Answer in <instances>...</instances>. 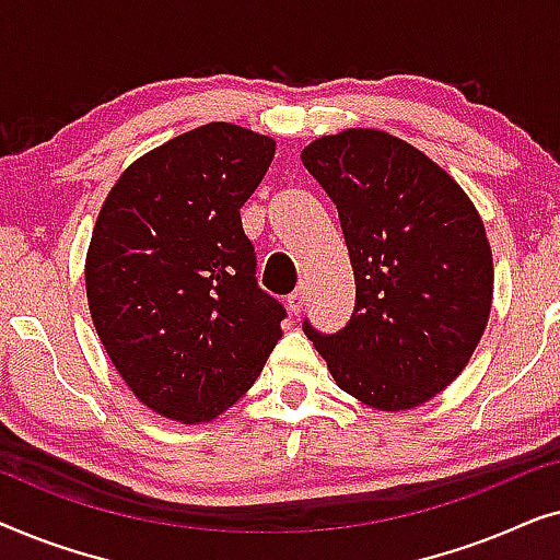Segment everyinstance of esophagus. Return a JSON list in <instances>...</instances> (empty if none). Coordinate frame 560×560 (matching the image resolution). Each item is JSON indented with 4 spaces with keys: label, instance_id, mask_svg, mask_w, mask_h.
I'll return each mask as SVG.
<instances>
[{
    "label": "esophagus",
    "instance_id": "esophagus-1",
    "mask_svg": "<svg viewBox=\"0 0 560 560\" xmlns=\"http://www.w3.org/2000/svg\"><path fill=\"white\" fill-rule=\"evenodd\" d=\"M303 305H305V288L301 285L288 295V308H290V313H295V316H298V313L303 311Z\"/></svg>",
    "mask_w": 560,
    "mask_h": 560
}]
</instances>
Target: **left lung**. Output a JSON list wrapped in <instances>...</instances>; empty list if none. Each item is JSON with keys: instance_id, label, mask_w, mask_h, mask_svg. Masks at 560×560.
<instances>
[{"instance_id": "left-lung-1", "label": "left lung", "mask_w": 560, "mask_h": 560, "mask_svg": "<svg viewBox=\"0 0 560 560\" xmlns=\"http://www.w3.org/2000/svg\"><path fill=\"white\" fill-rule=\"evenodd\" d=\"M339 211L354 267L347 326L303 331L336 385L377 410H408L451 385L492 308L494 267L469 196L412 144L347 129L303 150Z\"/></svg>"}]
</instances>
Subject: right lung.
<instances>
[{
	"instance_id": "add662e5",
	"label": "right lung",
	"mask_w": 560,
	"mask_h": 560,
	"mask_svg": "<svg viewBox=\"0 0 560 560\" xmlns=\"http://www.w3.org/2000/svg\"><path fill=\"white\" fill-rule=\"evenodd\" d=\"M272 158L270 137L213 121L129 165L102 206L91 318L121 380L160 416L217 418L280 339L285 305L259 288L240 213Z\"/></svg>"
}]
</instances>
